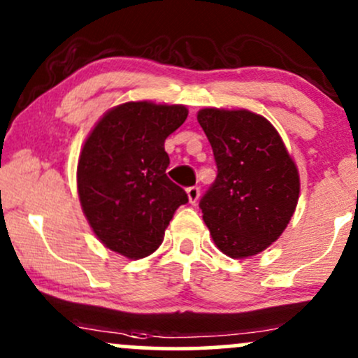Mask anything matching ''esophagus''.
Wrapping results in <instances>:
<instances>
[{"instance_id": "esophagus-1", "label": "esophagus", "mask_w": 358, "mask_h": 358, "mask_svg": "<svg viewBox=\"0 0 358 358\" xmlns=\"http://www.w3.org/2000/svg\"><path fill=\"white\" fill-rule=\"evenodd\" d=\"M187 195H188V202L195 205L196 200L200 199V188H199V187H190V188H187Z\"/></svg>"}]
</instances>
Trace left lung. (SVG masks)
I'll return each instance as SVG.
<instances>
[{
	"label": "left lung",
	"instance_id": "obj_1",
	"mask_svg": "<svg viewBox=\"0 0 358 358\" xmlns=\"http://www.w3.org/2000/svg\"><path fill=\"white\" fill-rule=\"evenodd\" d=\"M196 119L217 163L215 182L200 200L205 224L225 256H256L296 210L298 168L276 127L256 113L205 108Z\"/></svg>",
	"mask_w": 358,
	"mask_h": 358
}]
</instances>
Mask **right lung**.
Instances as JSON below:
<instances>
[{
  "instance_id": "right-lung-1",
  "label": "right lung",
  "mask_w": 358,
  "mask_h": 358,
  "mask_svg": "<svg viewBox=\"0 0 358 358\" xmlns=\"http://www.w3.org/2000/svg\"><path fill=\"white\" fill-rule=\"evenodd\" d=\"M180 104L126 102L102 116L82 146L77 192L85 219L106 248L141 259L162 245L183 188L166 176L165 139L183 124Z\"/></svg>"
}]
</instances>
